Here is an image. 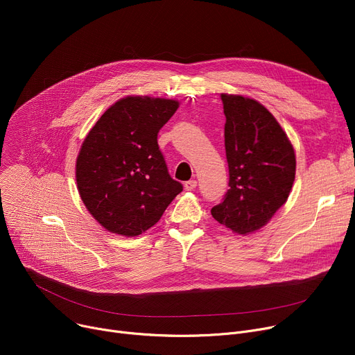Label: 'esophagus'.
I'll list each match as a JSON object with an SVG mask.
<instances>
[{"label": "esophagus", "mask_w": 355, "mask_h": 355, "mask_svg": "<svg viewBox=\"0 0 355 355\" xmlns=\"http://www.w3.org/2000/svg\"><path fill=\"white\" fill-rule=\"evenodd\" d=\"M197 187V181L196 180H190V181H185L184 182V189L187 190V191H191V190H194Z\"/></svg>", "instance_id": "34e87169"}]
</instances>
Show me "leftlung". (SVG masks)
I'll list each match as a JSON object with an SVG mask.
<instances>
[{
  "label": "left lung",
  "mask_w": 355,
  "mask_h": 355,
  "mask_svg": "<svg viewBox=\"0 0 355 355\" xmlns=\"http://www.w3.org/2000/svg\"><path fill=\"white\" fill-rule=\"evenodd\" d=\"M221 101L230 189L211 216L248 234L265 226L288 200L296 159L284 129L263 105L236 95H221Z\"/></svg>",
  "instance_id": "obj_1"
}]
</instances>
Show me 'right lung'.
Here are the masks:
<instances>
[{
    "mask_svg": "<svg viewBox=\"0 0 355 355\" xmlns=\"http://www.w3.org/2000/svg\"><path fill=\"white\" fill-rule=\"evenodd\" d=\"M177 101L129 96L112 105L87 134L76 161L79 194L89 213L116 234L153 227L182 191L158 146Z\"/></svg>",
    "mask_w": 355,
    "mask_h": 355,
    "instance_id": "add662e5",
    "label": "right lung"
}]
</instances>
